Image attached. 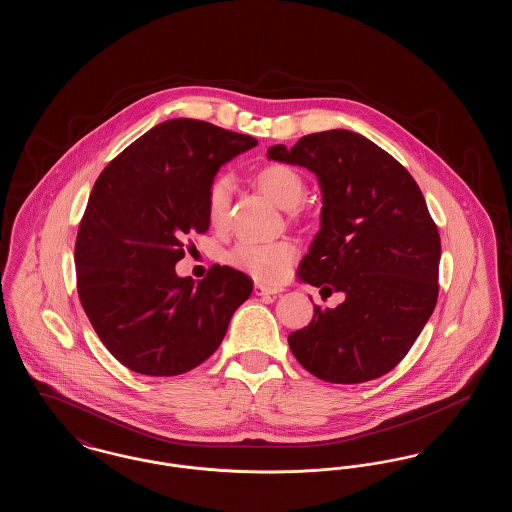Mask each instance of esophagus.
Here are the masks:
<instances>
[{
  "instance_id": "obj_1",
  "label": "esophagus",
  "mask_w": 512,
  "mask_h": 512,
  "mask_svg": "<svg viewBox=\"0 0 512 512\" xmlns=\"http://www.w3.org/2000/svg\"><path fill=\"white\" fill-rule=\"evenodd\" d=\"M253 292H255V295H274V293H280L282 290L280 288H268V286H263V284H255Z\"/></svg>"
}]
</instances>
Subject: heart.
Listing matches in <instances>:
<instances>
[{
	"mask_svg": "<svg viewBox=\"0 0 512 512\" xmlns=\"http://www.w3.org/2000/svg\"><path fill=\"white\" fill-rule=\"evenodd\" d=\"M257 188L282 209H295L305 197V182L290 165L272 163L255 174ZM232 182L226 174L213 178L207 192V219L211 226L224 228L228 222ZM297 245L290 240L280 242H240L228 253V263L261 282H280L288 267L297 259Z\"/></svg>",
	"mask_w": 512,
	"mask_h": 512,
	"instance_id": "b5f03b06",
	"label": "heart"
}]
</instances>
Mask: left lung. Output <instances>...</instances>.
Masks as SVG:
<instances>
[{"mask_svg":"<svg viewBox=\"0 0 512 512\" xmlns=\"http://www.w3.org/2000/svg\"><path fill=\"white\" fill-rule=\"evenodd\" d=\"M268 159L307 167L322 188L320 232L299 278L322 297L345 293L336 309L315 305L309 326L288 343L299 365L332 384L388 374L409 353L438 301V226L409 171L351 130L303 136Z\"/></svg>","mask_w":512,"mask_h":512,"instance_id":"1","label":"left lung"}]
</instances>
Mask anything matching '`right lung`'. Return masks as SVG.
Listing matches in <instances>:
<instances>
[{
  "instance_id": "right-lung-1",
  "label": "right lung",
  "mask_w": 512,
  "mask_h": 512,
  "mask_svg": "<svg viewBox=\"0 0 512 512\" xmlns=\"http://www.w3.org/2000/svg\"><path fill=\"white\" fill-rule=\"evenodd\" d=\"M257 140L195 119H171L132 142L99 174L80 220L74 265L80 303L109 353L146 376H178L207 361L249 276L213 265L180 278L192 234L209 230L207 192L220 165Z\"/></svg>"
}]
</instances>
